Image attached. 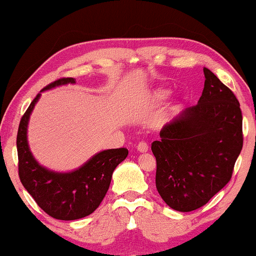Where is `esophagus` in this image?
<instances>
[{"label":"esophagus","mask_w":256,"mask_h":256,"mask_svg":"<svg viewBox=\"0 0 256 256\" xmlns=\"http://www.w3.org/2000/svg\"><path fill=\"white\" fill-rule=\"evenodd\" d=\"M136 148H138L140 152H148L149 146H148V143L144 142V141H141V142H138V146H136Z\"/></svg>","instance_id":"esophagus-1"}]
</instances>
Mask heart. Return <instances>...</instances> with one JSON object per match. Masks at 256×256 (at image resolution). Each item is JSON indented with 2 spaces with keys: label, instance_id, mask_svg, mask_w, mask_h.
Listing matches in <instances>:
<instances>
[{
  "label": "heart",
  "instance_id": "b5f03b06",
  "mask_svg": "<svg viewBox=\"0 0 256 256\" xmlns=\"http://www.w3.org/2000/svg\"><path fill=\"white\" fill-rule=\"evenodd\" d=\"M168 94H169V93H168V90H155V94H154V96H155L156 100L162 101L168 96Z\"/></svg>",
  "mask_w": 256,
  "mask_h": 256
}]
</instances>
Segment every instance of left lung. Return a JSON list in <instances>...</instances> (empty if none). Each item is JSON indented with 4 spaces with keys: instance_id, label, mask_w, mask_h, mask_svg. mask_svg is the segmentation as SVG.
Listing matches in <instances>:
<instances>
[{
    "instance_id": "left-lung-1",
    "label": "left lung",
    "mask_w": 256,
    "mask_h": 256,
    "mask_svg": "<svg viewBox=\"0 0 256 256\" xmlns=\"http://www.w3.org/2000/svg\"><path fill=\"white\" fill-rule=\"evenodd\" d=\"M204 74L198 104L164 126L160 141L152 143L157 191L180 212L204 206L228 183L244 144L236 96L208 68Z\"/></svg>"
}]
</instances>
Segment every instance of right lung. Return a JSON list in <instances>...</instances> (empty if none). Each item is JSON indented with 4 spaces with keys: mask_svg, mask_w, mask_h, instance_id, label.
<instances>
[{
    "mask_svg": "<svg viewBox=\"0 0 256 256\" xmlns=\"http://www.w3.org/2000/svg\"><path fill=\"white\" fill-rule=\"evenodd\" d=\"M73 78H60L42 90L74 84ZM40 94L28 107L17 132L18 176L23 186L37 205L52 218L76 220L90 216L98 208L110 188L112 174L128 156V149H108L94 155L88 162L72 172H54L34 158L26 140L28 122Z\"/></svg>",
    "mask_w": 256,
    "mask_h": 256,
    "instance_id": "right-lung-1",
    "label": "right lung"
}]
</instances>
